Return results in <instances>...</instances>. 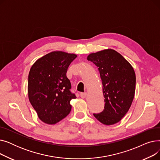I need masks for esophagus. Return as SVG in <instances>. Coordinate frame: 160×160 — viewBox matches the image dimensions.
<instances>
[{
    "mask_svg": "<svg viewBox=\"0 0 160 160\" xmlns=\"http://www.w3.org/2000/svg\"><path fill=\"white\" fill-rule=\"evenodd\" d=\"M87 96V93H80V97L82 98H85Z\"/></svg>",
    "mask_w": 160,
    "mask_h": 160,
    "instance_id": "esophagus-1",
    "label": "esophagus"
}]
</instances>
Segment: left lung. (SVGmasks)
<instances>
[{"mask_svg": "<svg viewBox=\"0 0 160 160\" xmlns=\"http://www.w3.org/2000/svg\"><path fill=\"white\" fill-rule=\"evenodd\" d=\"M87 59L98 67L105 98L104 110L93 115L105 125L114 124L122 119L132 103L136 91L135 72L130 63L113 49L91 53Z\"/></svg>", "mask_w": 160, "mask_h": 160, "instance_id": "left-lung-1", "label": "left lung"}]
</instances>
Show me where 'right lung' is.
<instances>
[{
	"label": "right lung",
	"instance_id": "add662e5",
	"mask_svg": "<svg viewBox=\"0 0 160 160\" xmlns=\"http://www.w3.org/2000/svg\"><path fill=\"white\" fill-rule=\"evenodd\" d=\"M77 57L62 51L50 52L33 64L28 74L30 102L41 121L54 124L64 119L71 110L70 101L76 98L66 73Z\"/></svg>",
	"mask_w": 160,
	"mask_h": 160
}]
</instances>
